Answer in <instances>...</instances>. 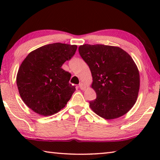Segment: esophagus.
I'll return each mask as SVG.
<instances>
[{
  "instance_id": "34e87169",
  "label": "esophagus",
  "mask_w": 160,
  "mask_h": 160,
  "mask_svg": "<svg viewBox=\"0 0 160 160\" xmlns=\"http://www.w3.org/2000/svg\"><path fill=\"white\" fill-rule=\"evenodd\" d=\"M79 87H80V88L81 89V90H85V89L86 88V86L84 85V83H82V82L80 83Z\"/></svg>"
}]
</instances>
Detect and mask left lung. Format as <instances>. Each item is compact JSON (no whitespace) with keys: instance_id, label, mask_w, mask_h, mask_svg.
Returning a JSON list of instances; mask_svg holds the SVG:
<instances>
[{"instance_id":"8db88e82","label":"left lung","mask_w":160,"mask_h":160,"mask_svg":"<svg viewBox=\"0 0 160 160\" xmlns=\"http://www.w3.org/2000/svg\"><path fill=\"white\" fill-rule=\"evenodd\" d=\"M90 67L97 98L90 102L93 112L114 119L134 106L140 89V73L131 56L122 48L104 44H83L78 48Z\"/></svg>"}]
</instances>
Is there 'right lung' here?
Returning <instances> with one entry per match:
<instances>
[{
  "label": "right lung",
  "instance_id": "1",
  "mask_svg": "<svg viewBox=\"0 0 160 160\" xmlns=\"http://www.w3.org/2000/svg\"><path fill=\"white\" fill-rule=\"evenodd\" d=\"M76 45L54 43L31 51L22 62L17 85L22 101L33 112L48 116L66 107L75 90L70 74L61 68L71 58Z\"/></svg>",
  "mask_w": 160,
  "mask_h": 160
}]
</instances>
